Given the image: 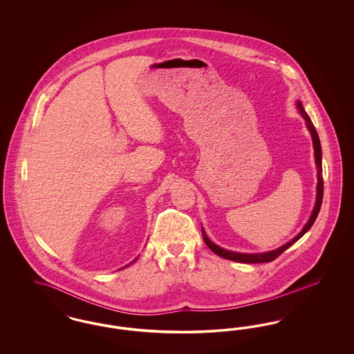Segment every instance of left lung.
Returning <instances> with one entry per match:
<instances>
[{
	"instance_id": "1",
	"label": "left lung",
	"mask_w": 354,
	"mask_h": 354,
	"mask_svg": "<svg viewBox=\"0 0 354 354\" xmlns=\"http://www.w3.org/2000/svg\"><path fill=\"white\" fill-rule=\"evenodd\" d=\"M296 107L299 110V113L301 114L304 120H305V124H306V129L309 130L310 136H312V140H313V150H315V163H316V169H317V188H316V202H315V207L312 209V214L309 216V219L306 221V224L304 225L303 230L300 231V234L297 236H295L292 240H289L288 243H286L284 245L273 250V251H268V252L261 253H241V252H234V251H228V250H224L219 245H216L215 243H212L209 240V237L205 234V231L202 228L203 239L205 241V244L208 245V248L214 253H216L220 257L223 259H227V260H232V261H237V263H270L272 260H274L276 257H279L281 253L284 252L286 250H288L292 244H295L299 239H301L309 230L310 227L313 225L315 220L317 218L319 212H320L321 203H322V194H324V182H322V153H321V143L320 138L319 134L312 123V120L309 118V115L305 113L304 110L303 104L301 102H296Z\"/></svg>"
}]
</instances>
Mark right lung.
Returning <instances> with one entry per match:
<instances>
[{
  "mask_svg": "<svg viewBox=\"0 0 354 354\" xmlns=\"http://www.w3.org/2000/svg\"><path fill=\"white\" fill-rule=\"evenodd\" d=\"M136 259H138V257H136ZM136 259H135L134 261H131L130 264H133V263H135V261H136ZM130 264H129V266H130ZM129 266H126V267H129Z\"/></svg>",
  "mask_w": 354,
  "mask_h": 354,
  "instance_id": "add662e5",
  "label": "right lung"
}]
</instances>
